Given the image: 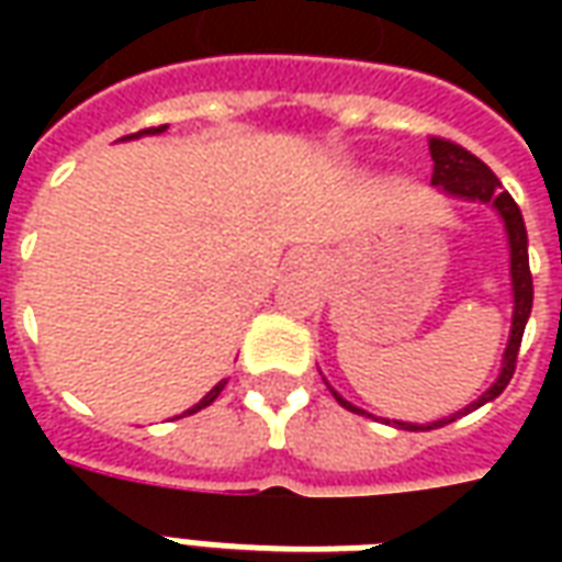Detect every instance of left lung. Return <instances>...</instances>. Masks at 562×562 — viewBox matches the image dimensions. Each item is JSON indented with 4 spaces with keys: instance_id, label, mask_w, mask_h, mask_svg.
<instances>
[{
    "instance_id": "1",
    "label": "left lung",
    "mask_w": 562,
    "mask_h": 562,
    "mask_svg": "<svg viewBox=\"0 0 562 562\" xmlns=\"http://www.w3.org/2000/svg\"><path fill=\"white\" fill-rule=\"evenodd\" d=\"M427 147H430V159H434V177L430 183L442 186L446 192L460 198H479V201H491L499 216L506 220L508 232V246H512V289H515V316H512V337H508L506 355H503V373L496 379L491 391H484L482 397L475 403H470L467 409H460L458 415L451 418H442V422L434 424H403L397 422V427H406V430H434V427H442V424H451L460 415L479 409L482 403L494 401L503 394V389L508 385V379L515 376V364H518V349L520 340H524V328H527V318H530L532 310V273H530V256H527V228H524V216H520V207L515 204V198L508 195L503 183L496 180V173L484 165L479 156H472L470 149L460 147L454 140L439 138V135H430L427 138ZM340 406L352 409V413H361L355 409L352 403H346L340 394H334ZM364 415V413H361Z\"/></svg>"
}]
</instances>
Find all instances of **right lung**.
I'll use <instances>...</instances> for the list:
<instances>
[{"instance_id":"1","label":"right lung","mask_w":562,"mask_h":562,"mask_svg":"<svg viewBox=\"0 0 562 562\" xmlns=\"http://www.w3.org/2000/svg\"><path fill=\"white\" fill-rule=\"evenodd\" d=\"M161 128H165V126H156V128H144V132H147V135H149V132H153V135H156V132H161ZM144 132H140V135H144ZM225 382H228V379H222L220 385H216V389L210 391V394H207V397H204V401H198L195 406H192V409H189V415H192V413H198V409H204V406H210V403L216 401V397H220V394H222V389H225Z\"/></svg>"}]
</instances>
